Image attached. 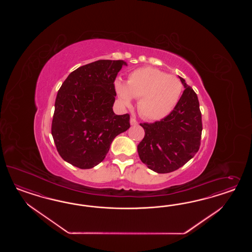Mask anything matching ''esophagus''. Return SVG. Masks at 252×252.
Here are the masks:
<instances>
[{
	"instance_id": "1",
	"label": "esophagus",
	"mask_w": 252,
	"mask_h": 252,
	"mask_svg": "<svg viewBox=\"0 0 252 252\" xmlns=\"http://www.w3.org/2000/svg\"><path fill=\"white\" fill-rule=\"evenodd\" d=\"M130 125H131V126H137L138 122H137L135 118H131V119H130Z\"/></svg>"
}]
</instances>
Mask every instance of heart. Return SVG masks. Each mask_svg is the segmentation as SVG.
Returning a JSON list of instances; mask_svg holds the SVG:
<instances>
[{
  "instance_id": "obj_1",
  "label": "heart",
  "mask_w": 252,
  "mask_h": 252,
  "mask_svg": "<svg viewBox=\"0 0 252 252\" xmlns=\"http://www.w3.org/2000/svg\"><path fill=\"white\" fill-rule=\"evenodd\" d=\"M115 92L124 105L129 106L132 97L138 99L137 110L147 120H160L176 108L183 92L179 77L159 69L142 67L132 71L126 83L115 81Z\"/></svg>"
}]
</instances>
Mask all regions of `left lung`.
Returning a JSON list of instances; mask_svg holds the SVG:
<instances>
[{
  "label": "left lung",
  "instance_id": "obj_1",
  "mask_svg": "<svg viewBox=\"0 0 252 252\" xmlns=\"http://www.w3.org/2000/svg\"><path fill=\"white\" fill-rule=\"evenodd\" d=\"M185 91L173 112L154 123H142L145 137L137 145L139 158L159 174L182 167L198 153L202 122L198 96L180 77Z\"/></svg>",
  "mask_w": 252,
  "mask_h": 252
}]
</instances>
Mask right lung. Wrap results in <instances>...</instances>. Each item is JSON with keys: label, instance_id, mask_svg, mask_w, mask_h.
Instances as JSON below:
<instances>
[{"label": "right lung", "instance_id": "add662e5", "mask_svg": "<svg viewBox=\"0 0 252 252\" xmlns=\"http://www.w3.org/2000/svg\"><path fill=\"white\" fill-rule=\"evenodd\" d=\"M126 63L99 60L73 71L58 91L52 123L57 152L70 164L91 169L104 160L117 135L130 127V116L113 111L115 80Z\"/></svg>", "mask_w": 252, "mask_h": 252}]
</instances>
